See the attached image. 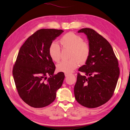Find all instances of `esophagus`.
<instances>
[{"instance_id":"1","label":"esophagus","mask_w":130,"mask_h":130,"mask_svg":"<svg viewBox=\"0 0 130 130\" xmlns=\"http://www.w3.org/2000/svg\"><path fill=\"white\" fill-rule=\"evenodd\" d=\"M64 75H65V77H68V76L69 75V74L68 73H64Z\"/></svg>"}]
</instances>
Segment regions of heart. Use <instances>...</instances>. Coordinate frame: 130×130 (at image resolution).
<instances>
[{"instance_id":"obj_1","label":"heart","mask_w":130,"mask_h":130,"mask_svg":"<svg viewBox=\"0 0 130 130\" xmlns=\"http://www.w3.org/2000/svg\"><path fill=\"white\" fill-rule=\"evenodd\" d=\"M83 39L73 32H68L63 36L59 42L63 48L70 49L69 60L62 61L57 65L58 71L69 73L71 72L80 63H85L88 60L90 47L88 43L83 41ZM61 50L59 45L52 43L49 48V55L52 60L57 62L60 58Z\"/></svg>"}]
</instances>
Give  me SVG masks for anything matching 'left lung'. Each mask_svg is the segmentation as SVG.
Segmentation results:
<instances>
[{
  "instance_id": "1",
  "label": "left lung",
  "mask_w": 130,
  "mask_h": 130,
  "mask_svg": "<svg viewBox=\"0 0 130 130\" xmlns=\"http://www.w3.org/2000/svg\"><path fill=\"white\" fill-rule=\"evenodd\" d=\"M88 38L90 53L78 71L74 88L76 100L85 107L95 108L107 102L114 93L120 75L118 59L110 43L90 28L78 31Z\"/></svg>"
}]
</instances>
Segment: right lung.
I'll use <instances>...</instances> for the list:
<instances>
[{"mask_svg":"<svg viewBox=\"0 0 130 130\" xmlns=\"http://www.w3.org/2000/svg\"><path fill=\"white\" fill-rule=\"evenodd\" d=\"M63 32L40 29L30 36L19 50L13 68V79L19 96L32 107L43 108L51 104L62 85L64 73L54 75L56 67L49 55V48Z\"/></svg>","mask_w":130,"mask_h":130,"instance_id":"add662e5","label":"right lung"}]
</instances>
